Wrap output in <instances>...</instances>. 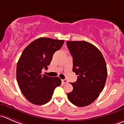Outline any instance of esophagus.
<instances>
[{"label": "esophagus", "mask_w": 124, "mask_h": 124, "mask_svg": "<svg viewBox=\"0 0 124 124\" xmlns=\"http://www.w3.org/2000/svg\"><path fill=\"white\" fill-rule=\"evenodd\" d=\"M67 82H68V81H67V80H66V79H62V83L63 84H67Z\"/></svg>", "instance_id": "obj_1"}]
</instances>
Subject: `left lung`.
<instances>
[{
	"label": "left lung",
	"instance_id": "left-lung-1",
	"mask_svg": "<svg viewBox=\"0 0 124 124\" xmlns=\"http://www.w3.org/2000/svg\"><path fill=\"white\" fill-rule=\"evenodd\" d=\"M67 45L73 57V71L78 76L67 96L74 105L86 106L104 89L107 77L106 63L99 49L88 42L68 41Z\"/></svg>",
	"mask_w": 124,
	"mask_h": 124
}]
</instances>
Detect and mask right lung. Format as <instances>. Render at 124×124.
<instances>
[{"label":"right lung","mask_w":124,"mask_h":124,"mask_svg":"<svg viewBox=\"0 0 124 124\" xmlns=\"http://www.w3.org/2000/svg\"><path fill=\"white\" fill-rule=\"evenodd\" d=\"M63 43V40L40 38L23 51L17 64V81L22 94L32 104L40 105L47 103L55 88L61 85L59 78L42 74V70L50 65L53 54Z\"/></svg>","instance_id":"right-lung-1"}]
</instances>
